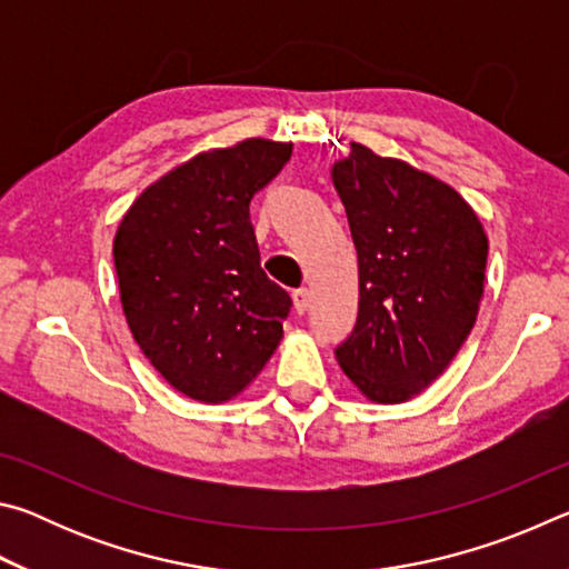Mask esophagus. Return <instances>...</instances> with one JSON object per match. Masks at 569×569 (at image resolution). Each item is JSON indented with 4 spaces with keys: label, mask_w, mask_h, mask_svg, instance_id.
<instances>
[{
    "label": "esophagus",
    "mask_w": 569,
    "mask_h": 569,
    "mask_svg": "<svg viewBox=\"0 0 569 569\" xmlns=\"http://www.w3.org/2000/svg\"><path fill=\"white\" fill-rule=\"evenodd\" d=\"M308 303H311V293H308V288H296V291H293L296 313L303 316L308 311Z\"/></svg>",
    "instance_id": "esophagus-1"
}]
</instances>
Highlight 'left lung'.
Here are the masks:
<instances>
[{
    "instance_id": "1",
    "label": "left lung",
    "mask_w": 569,
    "mask_h": 569,
    "mask_svg": "<svg viewBox=\"0 0 569 569\" xmlns=\"http://www.w3.org/2000/svg\"><path fill=\"white\" fill-rule=\"evenodd\" d=\"M331 180L359 256V316L336 361L369 401H409L475 329L485 226L445 180L361 142L333 162Z\"/></svg>"
}]
</instances>
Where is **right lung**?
Instances as JSON below:
<instances>
[{"label": "right lung", "mask_w": 569, "mask_h": 569, "mask_svg": "<svg viewBox=\"0 0 569 569\" xmlns=\"http://www.w3.org/2000/svg\"><path fill=\"white\" fill-rule=\"evenodd\" d=\"M293 142L203 150L140 192L112 240L132 339L172 389L236 399L283 339L291 296L261 268L248 206Z\"/></svg>", "instance_id": "obj_1"}]
</instances>
